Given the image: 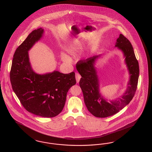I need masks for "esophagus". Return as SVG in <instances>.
Listing matches in <instances>:
<instances>
[{
    "mask_svg": "<svg viewBox=\"0 0 152 152\" xmlns=\"http://www.w3.org/2000/svg\"><path fill=\"white\" fill-rule=\"evenodd\" d=\"M75 76H76V82H77V83H79L80 80V78L81 77V75L78 74V73H76Z\"/></svg>",
    "mask_w": 152,
    "mask_h": 152,
    "instance_id": "1",
    "label": "esophagus"
}]
</instances>
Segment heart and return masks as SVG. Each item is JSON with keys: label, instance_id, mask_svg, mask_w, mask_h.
I'll return each instance as SVG.
<instances>
[{"label": "heart", "instance_id": "1", "mask_svg": "<svg viewBox=\"0 0 152 152\" xmlns=\"http://www.w3.org/2000/svg\"><path fill=\"white\" fill-rule=\"evenodd\" d=\"M78 43L79 42L78 41H74V42H72L67 48L68 51H69L70 53H73L75 51H76V50L78 48ZM61 59L66 64H69L72 61L69 56L67 55L64 52H62L61 53Z\"/></svg>", "mask_w": 152, "mask_h": 152}]
</instances>
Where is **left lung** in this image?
Returning <instances> with one entry per match:
<instances>
[{"mask_svg":"<svg viewBox=\"0 0 152 152\" xmlns=\"http://www.w3.org/2000/svg\"><path fill=\"white\" fill-rule=\"evenodd\" d=\"M115 47L122 52L129 74L128 87L120 98L107 102L100 93V80L95 65L97 60L102 55L81 60L76 64L77 70L82 77L79 84L83 91L85 104L90 113L97 118H106L123 109L132 100L137 88L139 64L131 43L120 34L116 39Z\"/></svg>","mask_w":152,"mask_h":152,"instance_id":"1","label":"left lung"}]
</instances>
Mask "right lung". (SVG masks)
Wrapping results in <instances>:
<instances>
[{
	"label": "right lung",
	"instance_id": "1",
	"mask_svg": "<svg viewBox=\"0 0 152 152\" xmlns=\"http://www.w3.org/2000/svg\"><path fill=\"white\" fill-rule=\"evenodd\" d=\"M42 28L33 31L17 48L10 72L14 93L24 107L33 114L53 118L64 109L67 93L76 83L75 74L58 71L39 74L32 69L28 52L43 36Z\"/></svg>",
	"mask_w": 152,
	"mask_h": 152
}]
</instances>
